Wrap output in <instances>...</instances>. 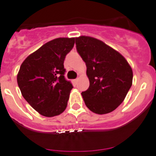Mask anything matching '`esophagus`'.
<instances>
[{"label": "esophagus", "instance_id": "obj_1", "mask_svg": "<svg viewBox=\"0 0 156 156\" xmlns=\"http://www.w3.org/2000/svg\"><path fill=\"white\" fill-rule=\"evenodd\" d=\"M78 78H76V79H75V80H74V81H75V83H77V82H78Z\"/></svg>", "mask_w": 156, "mask_h": 156}]
</instances>
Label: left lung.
I'll return each mask as SVG.
<instances>
[{"instance_id": "obj_1", "label": "left lung", "mask_w": 156, "mask_h": 156, "mask_svg": "<svg viewBox=\"0 0 156 156\" xmlns=\"http://www.w3.org/2000/svg\"><path fill=\"white\" fill-rule=\"evenodd\" d=\"M75 44L90 81L89 88L81 93L84 103L97 114L114 111L132 85L131 67L121 53L98 39L80 36L75 37Z\"/></svg>"}]
</instances>
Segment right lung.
<instances>
[{"label":"right lung","mask_w":156,"mask_h":156,"mask_svg":"<svg viewBox=\"0 0 156 156\" xmlns=\"http://www.w3.org/2000/svg\"><path fill=\"white\" fill-rule=\"evenodd\" d=\"M75 37H59L30 54L22 63L17 83L22 95L39 114L46 117L65 111L73 86L65 78L64 60Z\"/></svg>","instance_id":"right-lung-1"}]
</instances>
